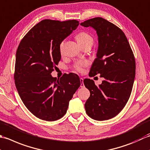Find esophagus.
I'll return each instance as SVG.
<instances>
[{
    "instance_id": "34e87169",
    "label": "esophagus",
    "mask_w": 150,
    "mask_h": 150,
    "mask_svg": "<svg viewBox=\"0 0 150 150\" xmlns=\"http://www.w3.org/2000/svg\"><path fill=\"white\" fill-rule=\"evenodd\" d=\"M80 82H81V84H80V87L83 88L85 87V85L83 84V79L82 78H80Z\"/></svg>"
}]
</instances>
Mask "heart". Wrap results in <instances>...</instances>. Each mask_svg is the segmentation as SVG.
<instances>
[{
	"label": "heart",
	"mask_w": 150,
	"mask_h": 150,
	"mask_svg": "<svg viewBox=\"0 0 150 150\" xmlns=\"http://www.w3.org/2000/svg\"><path fill=\"white\" fill-rule=\"evenodd\" d=\"M76 39L80 47H82V46L88 43L93 44V39L92 37H91L89 33H88L87 32L85 31H81L78 33L76 35ZM63 43L64 41H62L59 45L60 51L62 50ZM87 65V62H78L76 63L74 65V69L76 71H78L79 72H82L83 71L84 68Z\"/></svg>",
	"instance_id": "1"
}]
</instances>
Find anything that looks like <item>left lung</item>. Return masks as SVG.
I'll list each match as a JSON object with an SVG mask.
<instances>
[{
	"label": "left lung",
	"instance_id": "obj_1",
	"mask_svg": "<svg viewBox=\"0 0 150 150\" xmlns=\"http://www.w3.org/2000/svg\"><path fill=\"white\" fill-rule=\"evenodd\" d=\"M80 24L93 27L98 36L97 57L89 76L100 74L104 78L98 87L93 79L83 80L91 93L85 102V111L94 120H109L123 109L129 98L135 76V57L124 33L115 24L102 17L93 18Z\"/></svg>",
	"mask_w": 150,
	"mask_h": 150
}]
</instances>
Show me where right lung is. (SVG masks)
<instances>
[{"mask_svg":"<svg viewBox=\"0 0 150 150\" xmlns=\"http://www.w3.org/2000/svg\"><path fill=\"white\" fill-rule=\"evenodd\" d=\"M78 25L76 20H42L24 35L17 48L15 86L27 109L41 120L62 118L80 86L76 74H64L59 79L51 75L61 59V42Z\"/></svg>","mask_w":150,"mask_h":150,"instance_id":"right-lung-1","label":"right lung"}]
</instances>
